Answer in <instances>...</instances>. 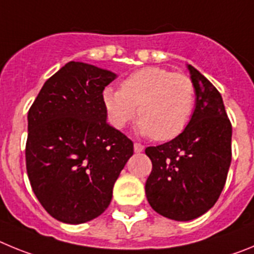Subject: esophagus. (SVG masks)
I'll return each mask as SVG.
<instances>
[{
  "mask_svg": "<svg viewBox=\"0 0 254 254\" xmlns=\"http://www.w3.org/2000/svg\"><path fill=\"white\" fill-rule=\"evenodd\" d=\"M143 149H145V146H143L142 143H138V142H134L133 143L134 152H142Z\"/></svg>",
  "mask_w": 254,
  "mask_h": 254,
  "instance_id": "34e87169",
  "label": "esophagus"
}]
</instances>
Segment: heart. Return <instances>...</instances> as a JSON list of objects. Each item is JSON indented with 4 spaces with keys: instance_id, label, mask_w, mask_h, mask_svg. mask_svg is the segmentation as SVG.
I'll return each instance as SVG.
<instances>
[{
    "instance_id": "1",
    "label": "heart",
    "mask_w": 254,
    "mask_h": 254,
    "mask_svg": "<svg viewBox=\"0 0 254 254\" xmlns=\"http://www.w3.org/2000/svg\"><path fill=\"white\" fill-rule=\"evenodd\" d=\"M103 103L108 121L117 129L125 128L137 111L141 117L138 132L168 141L179 136L190 123L196 104V87L185 73L145 67L126 77L121 89L105 87Z\"/></svg>"
}]
</instances>
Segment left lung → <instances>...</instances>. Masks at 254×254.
Segmentation results:
<instances>
[{
	"label": "left lung",
	"mask_w": 254,
	"mask_h": 254,
	"mask_svg": "<svg viewBox=\"0 0 254 254\" xmlns=\"http://www.w3.org/2000/svg\"><path fill=\"white\" fill-rule=\"evenodd\" d=\"M196 87V108L179 136L146 147L152 170L145 185L158 214L190 221L216 203L232 161V123L216 87L188 64Z\"/></svg>",
	"instance_id": "8db88e82"
}]
</instances>
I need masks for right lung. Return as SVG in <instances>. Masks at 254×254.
<instances>
[{"instance_id": "right-lung-1", "label": "right lung", "mask_w": 254, "mask_h": 254, "mask_svg": "<svg viewBox=\"0 0 254 254\" xmlns=\"http://www.w3.org/2000/svg\"><path fill=\"white\" fill-rule=\"evenodd\" d=\"M116 73L68 62L44 82L28 113L26 172L52 217L82 224L102 215L133 142L107 123L105 86Z\"/></svg>"}]
</instances>
